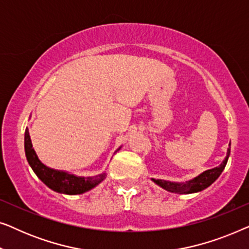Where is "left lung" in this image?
<instances>
[{
	"label": "left lung",
	"instance_id": "8db88e82",
	"mask_svg": "<svg viewBox=\"0 0 249 249\" xmlns=\"http://www.w3.org/2000/svg\"><path fill=\"white\" fill-rule=\"evenodd\" d=\"M230 155V144L229 147L227 149V155L222 163L216 168H213L211 170H206L200 173V175L196 176L195 178L187 180L185 182H175V181H169V180H163V179H154L152 178V181H154L156 185L162 187L163 189L168 190L170 193L175 194H193V193H198L202 192L207 187L212 185V183L215 181V180L219 178L221 173L226 168L228 159H229Z\"/></svg>",
	"mask_w": 249,
	"mask_h": 249
}]
</instances>
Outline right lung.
Segmentation results:
<instances>
[{
    "label": "right lung",
    "instance_id": "1",
    "mask_svg": "<svg viewBox=\"0 0 249 249\" xmlns=\"http://www.w3.org/2000/svg\"><path fill=\"white\" fill-rule=\"evenodd\" d=\"M120 148L121 146L114 153H117ZM25 153L30 168L38 177V179L45 183L50 189L56 193L66 194V195H80V194L89 192L90 189L95 188L107 178V172L105 171L93 177H80L71 172L64 171V170L52 169L45 165L40 161L33 147L28 128H26L25 131Z\"/></svg>",
    "mask_w": 249,
    "mask_h": 249
}]
</instances>
